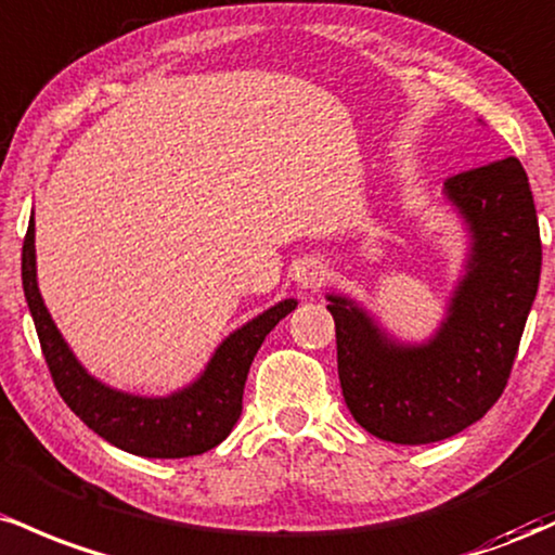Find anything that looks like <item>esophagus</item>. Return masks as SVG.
<instances>
[{"instance_id":"34e87169","label":"esophagus","mask_w":555,"mask_h":555,"mask_svg":"<svg viewBox=\"0 0 555 555\" xmlns=\"http://www.w3.org/2000/svg\"><path fill=\"white\" fill-rule=\"evenodd\" d=\"M325 280H327V267L320 264V261H307V264H304L296 275V283L301 285L304 291L322 288V285H325Z\"/></svg>"}]
</instances>
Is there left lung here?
<instances>
[{
	"label": "left lung",
	"instance_id": "left-lung-1",
	"mask_svg": "<svg viewBox=\"0 0 555 555\" xmlns=\"http://www.w3.org/2000/svg\"><path fill=\"white\" fill-rule=\"evenodd\" d=\"M446 196L469 225L472 257L429 344H393L357 304L327 296L348 412L388 443H438L482 420L506 388L538 294L543 246L521 162L451 176Z\"/></svg>",
	"mask_w": 555,
	"mask_h": 555
}]
</instances>
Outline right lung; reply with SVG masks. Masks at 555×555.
Returning a JSON list of instances; mask_svg holds the SVG:
<instances>
[{"label":"right lung","instance_id":"add662e5","mask_svg":"<svg viewBox=\"0 0 555 555\" xmlns=\"http://www.w3.org/2000/svg\"><path fill=\"white\" fill-rule=\"evenodd\" d=\"M34 217L23 241V291L34 317L39 344L52 372L54 388L70 412L86 422L99 438L143 459L198 456L220 446L241 416L248 366L264 344L267 333L296 309L294 298L275 304L246 322L215 351L194 385L167 398H141L112 390L93 379L62 340L57 325L43 307L36 285Z\"/></svg>","mask_w":555,"mask_h":555}]
</instances>
